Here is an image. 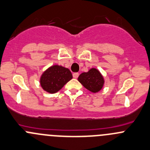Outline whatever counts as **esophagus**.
<instances>
[{"label": "esophagus", "instance_id": "34e87169", "mask_svg": "<svg viewBox=\"0 0 150 150\" xmlns=\"http://www.w3.org/2000/svg\"><path fill=\"white\" fill-rule=\"evenodd\" d=\"M73 78H78V75H79V74L78 73V72H74L73 73Z\"/></svg>", "mask_w": 150, "mask_h": 150}]
</instances>
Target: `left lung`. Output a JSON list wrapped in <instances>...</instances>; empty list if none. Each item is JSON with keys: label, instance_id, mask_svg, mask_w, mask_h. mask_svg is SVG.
Returning <instances> with one entry per match:
<instances>
[{"label": "left lung", "instance_id": "8db88e82", "mask_svg": "<svg viewBox=\"0 0 150 150\" xmlns=\"http://www.w3.org/2000/svg\"><path fill=\"white\" fill-rule=\"evenodd\" d=\"M78 80L86 89L93 93L99 92L105 83L103 75L96 68H91L88 72L81 73Z\"/></svg>", "mask_w": 150, "mask_h": 150}]
</instances>
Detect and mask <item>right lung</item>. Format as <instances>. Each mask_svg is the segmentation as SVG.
I'll return each instance as SVG.
<instances>
[{"label": "right lung", "mask_w": 150, "mask_h": 150, "mask_svg": "<svg viewBox=\"0 0 150 150\" xmlns=\"http://www.w3.org/2000/svg\"><path fill=\"white\" fill-rule=\"evenodd\" d=\"M72 78V75L68 68L54 64L43 72L40 77V82L45 91L54 94L62 89Z\"/></svg>", "instance_id": "1"}]
</instances>
